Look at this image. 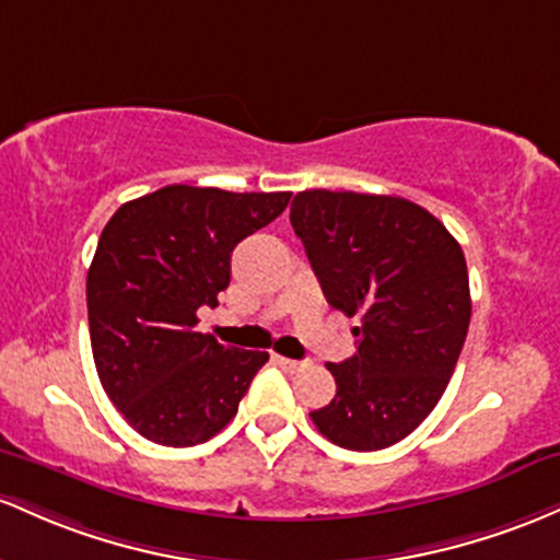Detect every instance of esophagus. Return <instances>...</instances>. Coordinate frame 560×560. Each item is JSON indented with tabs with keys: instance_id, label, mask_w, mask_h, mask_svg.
I'll use <instances>...</instances> for the list:
<instances>
[{
	"instance_id": "obj_1",
	"label": "esophagus",
	"mask_w": 560,
	"mask_h": 560,
	"mask_svg": "<svg viewBox=\"0 0 560 560\" xmlns=\"http://www.w3.org/2000/svg\"><path fill=\"white\" fill-rule=\"evenodd\" d=\"M275 362H278L282 370H288V373H299V370L306 368V362L291 360V357H275Z\"/></svg>"
}]
</instances>
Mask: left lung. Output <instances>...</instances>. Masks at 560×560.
<instances>
[{"mask_svg":"<svg viewBox=\"0 0 560 560\" xmlns=\"http://www.w3.org/2000/svg\"><path fill=\"white\" fill-rule=\"evenodd\" d=\"M291 224L328 304L362 319L357 354L328 362L336 397L314 425L343 450L392 447L429 418L466 343L460 243L423 206L368 192H299Z\"/></svg>","mask_w":560,"mask_h":560,"instance_id":"obj_1","label":"left lung"}]
</instances>
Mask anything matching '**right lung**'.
<instances>
[{
	"label": "right lung",
	"mask_w": 560,
	"mask_h": 560,
	"mask_svg": "<svg viewBox=\"0 0 560 560\" xmlns=\"http://www.w3.org/2000/svg\"><path fill=\"white\" fill-rule=\"evenodd\" d=\"M288 200L291 192L168 185L124 203L105 224L86 275L94 368L150 442L192 447L217 436L269 360L198 332L196 312L217 306L232 250Z\"/></svg>",
	"instance_id": "right-lung-1"
}]
</instances>
